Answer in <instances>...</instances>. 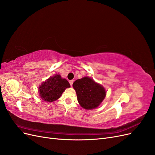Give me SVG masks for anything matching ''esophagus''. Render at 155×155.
Here are the masks:
<instances>
[{
	"instance_id": "esophagus-1",
	"label": "esophagus",
	"mask_w": 155,
	"mask_h": 155,
	"mask_svg": "<svg viewBox=\"0 0 155 155\" xmlns=\"http://www.w3.org/2000/svg\"><path fill=\"white\" fill-rule=\"evenodd\" d=\"M69 83H70V85H71V86H72V84H73V83H74V80H70V81H69Z\"/></svg>"
}]
</instances>
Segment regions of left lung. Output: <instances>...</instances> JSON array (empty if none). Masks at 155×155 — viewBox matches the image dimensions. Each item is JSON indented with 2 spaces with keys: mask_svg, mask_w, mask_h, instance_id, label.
Here are the masks:
<instances>
[{
  "mask_svg": "<svg viewBox=\"0 0 155 155\" xmlns=\"http://www.w3.org/2000/svg\"><path fill=\"white\" fill-rule=\"evenodd\" d=\"M73 87L79 105L85 109H96L106 96L104 87L88 77L77 79L74 82Z\"/></svg>",
  "mask_w": 155,
  "mask_h": 155,
  "instance_id": "1",
  "label": "left lung"
}]
</instances>
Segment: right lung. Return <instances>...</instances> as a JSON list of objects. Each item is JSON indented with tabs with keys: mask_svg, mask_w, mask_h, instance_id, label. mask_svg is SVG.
I'll use <instances>...</instances> for the list:
<instances>
[{
	"mask_svg": "<svg viewBox=\"0 0 155 155\" xmlns=\"http://www.w3.org/2000/svg\"><path fill=\"white\" fill-rule=\"evenodd\" d=\"M70 87L66 79H63L59 74H56L42 83L39 87V95L43 100L52 102L59 99L65 89Z\"/></svg>",
	"mask_w": 155,
	"mask_h": 155,
	"instance_id": "right-lung-1",
	"label": "right lung"
}]
</instances>
